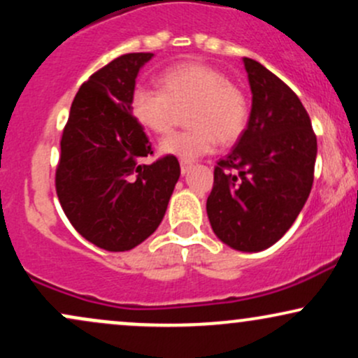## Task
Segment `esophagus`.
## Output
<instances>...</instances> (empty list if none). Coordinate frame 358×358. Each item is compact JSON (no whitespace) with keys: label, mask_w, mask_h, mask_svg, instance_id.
<instances>
[{"label":"esophagus","mask_w":358,"mask_h":358,"mask_svg":"<svg viewBox=\"0 0 358 358\" xmlns=\"http://www.w3.org/2000/svg\"><path fill=\"white\" fill-rule=\"evenodd\" d=\"M193 165H192V162H185V159H180V170H182V173L185 175L187 173L188 170H190Z\"/></svg>","instance_id":"esophagus-1"}]
</instances>
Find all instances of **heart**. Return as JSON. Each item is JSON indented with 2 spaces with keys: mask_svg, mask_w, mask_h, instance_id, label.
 Wrapping results in <instances>:
<instances>
[{
  "mask_svg": "<svg viewBox=\"0 0 358 358\" xmlns=\"http://www.w3.org/2000/svg\"><path fill=\"white\" fill-rule=\"evenodd\" d=\"M162 89L136 87L131 113L146 131L165 134L178 109H188V129L159 141L163 155L193 162L213 151L217 141L232 145L249 122V101L239 85L219 69L202 62H183L168 67L159 77Z\"/></svg>",
  "mask_w": 358,
  "mask_h": 358,
  "instance_id": "b5f03b06",
  "label": "heart"
}]
</instances>
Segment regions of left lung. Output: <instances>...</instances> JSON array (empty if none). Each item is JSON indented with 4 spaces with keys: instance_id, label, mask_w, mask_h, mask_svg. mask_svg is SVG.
Wrapping results in <instances>:
<instances>
[{
    "instance_id": "8db88e82",
    "label": "left lung",
    "mask_w": 358,
    "mask_h": 358,
    "mask_svg": "<svg viewBox=\"0 0 358 358\" xmlns=\"http://www.w3.org/2000/svg\"><path fill=\"white\" fill-rule=\"evenodd\" d=\"M252 109L244 134L217 163L207 215L229 248L257 252L293 225L311 192L316 136L301 101L259 62L244 59Z\"/></svg>"
}]
</instances>
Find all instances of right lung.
<instances>
[{"mask_svg": "<svg viewBox=\"0 0 358 358\" xmlns=\"http://www.w3.org/2000/svg\"><path fill=\"white\" fill-rule=\"evenodd\" d=\"M151 57L126 53L94 72L73 97L60 139L62 208L82 237L110 252L136 248L158 229L180 178L175 156L139 163L153 150L131 113V96Z\"/></svg>", "mask_w": 358, "mask_h": 358, "instance_id": "obj_1", "label": "right lung"}]
</instances>
